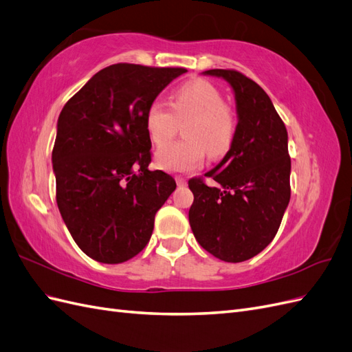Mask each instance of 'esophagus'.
Segmentation results:
<instances>
[{"mask_svg": "<svg viewBox=\"0 0 352 352\" xmlns=\"http://www.w3.org/2000/svg\"><path fill=\"white\" fill-rule=\"evenodd\" d=\"M175 182H177L178 187H184L187 184V182H186L183 177H175Z\"/></svg>", "mask_w": 352, "mask_h": 352, "instance_id": "esophagus-1", "label": "esophagus"}]
</instances>
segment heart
<instances>
[{
	"mask_svg": "<svg viewBox=\"0 0 352 352\" xmlns=\"http://www.w3.org/2000/svg\"><path fill=\"white\" fill-rule=\"evenodd\" d=\"M186 140L160 148L156 165L169 173H188L202 165L205 148L210 156L226 153L234 137L233 112L223 103L219 89L205 79H192L178 87L170 107L155 100L146 112V129L152 143L162 147L175 135L178 124Z\"/></svg>",
	"mask_w": 352,
	"mask_h": 352,
	"instance_id": "1",
	"label": "heart"
}]
</instances>
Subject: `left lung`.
I'll list each match as a JSON object with an SVG mask.
<instances>
[{
  "label": "left lung",
  "instance_id": "1",
  "mask_svg": "<svg viewBox=\"0 0 352 352\" xmlns=\"http://www.w3.org/2000/svg\"><path fill=\"white\" fill-rule=\"evenodd\" d=\"M232 87L237 126L223 160L206 173L217 186L192 178L190 227L199 245L226 263H242L274 239L290 200L287 131L267 93L236 70L202 72Z\"/></svg>",
  "mask_w": 352,
  "mask_h": 352
}]
</instances>
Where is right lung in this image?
Returning <instances> with one entry per match:
<instances>
[{"mask_svg":"<svg viewBox=\"0 0 352 352\" xmlns=\"http://www.w3.org/2000/svg\"><path fill=\"white\" fill-rule=\"evenodd\" d=\"M183 67L118 63L97 72L69 100L53 148L56 199L70 236L97 263L142 252L175 179L150 170L146 112Z\"/></svg>","mask_w":352,"mask_h":352,"instance_id":"obj_1","label":"right lung"}]
</instances>
